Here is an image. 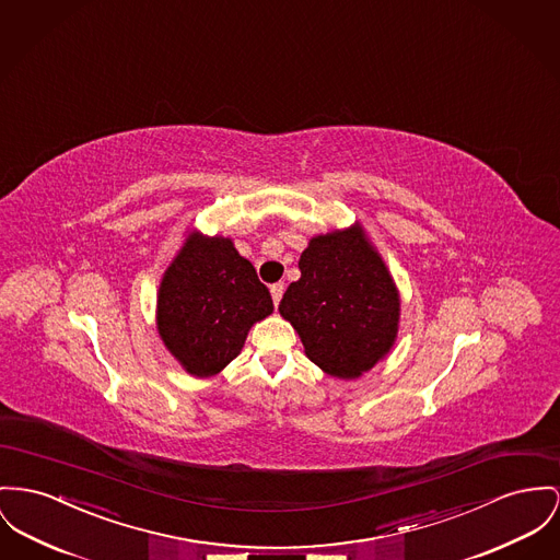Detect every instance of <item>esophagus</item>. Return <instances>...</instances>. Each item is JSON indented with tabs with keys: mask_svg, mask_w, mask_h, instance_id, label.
<instances>
[{
	"mask_svg": "<svg viewBox=\"0 0 560 560\" xmlns=\"http://www.w3.org/2000/svg\"><path fill=\"white\" fill-rule=\"evenodd\" d=\"M269 293H271V299H273V305H278V303H280V299H282V293H284V284H282V282L271 284Z\"/></svg>",
	"mask_w": 560,
	"mask_h": 560,
	"instance_id": "obj_1",
	"label": "esophagus"
}]
</instances>
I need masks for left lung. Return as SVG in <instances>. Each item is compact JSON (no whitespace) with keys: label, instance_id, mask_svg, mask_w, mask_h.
I'll list each match as a JSON object with an SVG mask.
<instances>
[{"label":"left lung","instance_id":"1","mask_svg":"<svg viewBox=\"0 0 560 560\" xmlns=\"http://www.w3.org/2000/svg\"><path fill=\"white\" fill-rule=\"evenodd\" d=\"M301 278L280 301L305 357L334 377L375 368L399 334V289L361 223L314 235L299 259Z\"/></svg>","mask_w":560,"mask_h":560}]
</instances>
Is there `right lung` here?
Instances as JSON below:
<instances>
[{"label":"right lung","mask_w":560,"mask_h":560,"mask_svg":"<svg viewBox=\"0 0 560 560\" xmlns=\"http://www.w3.org/2000/svg\"><path fill=\"white\" fill-rule=\"evenodd\" d=\"M273 301L231 237L187 231L156 291V331L192 377H210L242 352Z\"/></svg>","instance_id":"add662e5"}]
</instances>
